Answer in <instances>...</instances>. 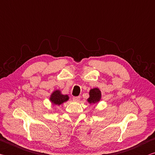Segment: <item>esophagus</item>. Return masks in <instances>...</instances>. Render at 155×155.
Returning a JSON list of instances; mask_svg holds the SVG:
<instances>
[{"label": "esophagus", "mask_w": 155, "mask_h": 155, "mask_svg": "<svg viewBox=\"0 0 155 155\" xmlns=\"http://www.w3.org/2000/svg\"><path fill=\"white\" fill-rule=\"evenodd\" d=\"M73 101L74 102H78V101L80 100V96H77V97H74L72 98Z\"/></svg>", "instance_id": "34e87169"}]
</instances>
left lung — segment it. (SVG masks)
<instances>
[{
    "instance_id": "left-lung-1",
    "label": "left lung",
    "mask_w": 155,
    "mask_h": 155,
    "mask_svg": "<svg viewBox=\"0 0 155 155\" xmlns=\"http://www.w3.org/2000/svg\"><path fill=\"white\" fill-rule=\"evenodd\" d=\"M89 94V97L87 101L89 103V104H97L102 98V93L97 87L90 89Z\"/></svg>"
}]
</instances>
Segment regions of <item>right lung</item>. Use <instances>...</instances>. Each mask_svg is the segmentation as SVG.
Instances as JSON below:
<instances>
[{
    "label": "right lung",
    "mask_w": 155,
    "mask_h": 155,
    "mask_svg": "<svg viewBox=\"0 0 155 155\" xmlns=\"http://www.w3.org/2000/svg\"><path fill=\"white\" fill-rule=\"evenodd\" d=\"M69 100L68 95H64L59 89L54 90L50 95L49 100L53 106H60Z\"/></svg>",
    "instance_id": "add662e5"
}]
</instances>
